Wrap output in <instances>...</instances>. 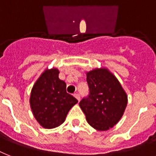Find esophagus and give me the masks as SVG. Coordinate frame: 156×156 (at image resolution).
<instances>
[{
  "label": "esophagus",
  "mask_w": 156,
  "mask_h": 156,
  "mask_svg": "<svg viewBox=\"0 0 156 156\" xmlns=\"http://www.w3.org/2000/svg\"><path fill=\"white\" fill-rule=\"evenodd\" d=\"M73 96H74V97H75L76 99L78 100V101L80 100V95H78V94H74V95H73Z\"/></svg>",
  "instance_id": "esophagus-1"
}]
</instances>
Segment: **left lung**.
I'll return each instance as SVG.
<instances>
[{
  "instance_id": "1",
  "label": "left lung",
  "mask_w": 156,
  "mask_h": 156,
  "mask_svg": "<svg viewBox=\"0 0 156 156\" xmlns=\"http://www.w3.org/2000/svg\"><path fill=\"white\" fill-rule=\"evenodd\" d=\"M87 82L90 94L81 100L79 106L90 126L97 130H108L123 116L127 95L117 78L106 68L87 72Z\"/></svg>"
}]
</instances>
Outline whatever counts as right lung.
Returning a JSON list of instances; mask_svg holds the SVG:
<instances>
[{
  "label": "right lung",
  "mask_w": 156,
  "mask_h": 156,
  "mask_svg": "<svg viewBox=\"0 0 156 156\" xmlns=\"http://www.w3.org/2000/svg\"><path fill=\"white\" fill-rule=\"evenodd\" d=\"M56 68L45 69L34 84L30 108L40 126L53 129L63 123L69 111L78 100L66 92V83L58 77Z\"/></svg>",
  "instance_id": "right-lung-1"
}]
</instances>
